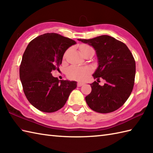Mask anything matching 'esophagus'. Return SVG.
<instances>
[{
	"label": "esophagus",
	"instance_id": "1",
	"mask_svg": "<svg viewBox=\"0 0 153 153\" xmlns=\"http://www.w3.org/2000/svg\"><path fill=\"white\" fill-rule=\"evenodd\" d=\"M84 84H85V83L82 82H79L78 83H77V86H78V87H81V86L83 85Z\"/></svg>",
	"mask_w": 153,
	"mask_h": 153
}]
</instances>
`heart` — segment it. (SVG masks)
Listing matches in <instances>:
<instances>
[{"mask_svg":"<svg viewBox=\"0 0 153 153\" xmlns=\"http://www.w3.org/2000/svg\"><path fill=\"white\" fill-rule=\"evenodd\" d=\"M92 48L89 45H83L80 48L82 53L87 49ZM91 72V68L89 66H79L73 65L68 68L66 74L70 79L76 80H85Z\"/></svg>","mask_w":153,"mask_h":153,"instance_id":"obj_1","label":"heart"}]
</instances>
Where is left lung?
<instances>
[{"label": "left lung", "instance_id": "obj_1", "mask_svg": "<svg viewBox=\"0 0 153 153\" xmlns=\"http://www.w3.org/2000/svg\"><path fill=\"white\" fill-rule=\"evenodd\" d=\"M77 40L95 50L99 66L93 76L106 81L102 86L97 82L90 84L91 92L85 97L87 105L99 113L115 111L128 100L134 88L135 62L131 51L124 43L109 35Z\"/></svg>", "mask_w": 153, "mask_h": 153}]
</instances>
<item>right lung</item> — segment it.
I'll list each match as a JSON object with an SVG mask.
<instances>
[{
  "mask_svg": "<svg viewBox=\"0 0 153 153\" xmlns=\"http://www.w3.org/2000/svg\"><path fill=\"white\" fill-rule=\"evenodd\" d=\"M76 44L54 33L41 35L28 44L19 67V78L29 102L40 111L54 112L62 108L77 87L75 81L59 80L51 74L59 70L64 53Z\"/></svg>",
  "mask_w": 153,
  "mask_h": 153,
  "instance_id": "right-lung-1",
  "label": "right lung"
}]
</instances>
